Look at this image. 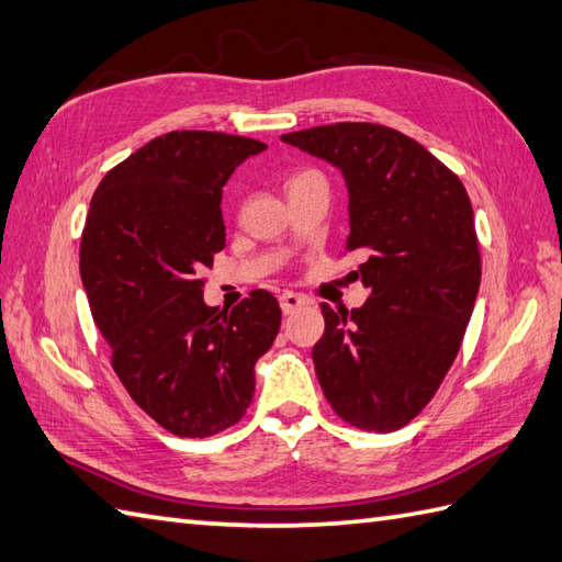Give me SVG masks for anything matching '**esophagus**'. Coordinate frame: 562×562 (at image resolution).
I'll return each mask as SVG.
<instances>
[{
  "instance_id": "esophagus-1",
  "label": "esophagus",
  "mask_w": 562,
  "mask_h": 562,
  "mask_svg": "<svg viewBox=\"0 0 562 562\" xmlns=\"http://www.w3.org/2000/svg\"><path fill=\"white\" fill-rule=\"evenodd\" d=\"M306 304H308V302L304 300L302 294H294V292H282V294H280V306H282L284 314L300 312V308L306 306Z\"/></svg>"
}]
</instances>
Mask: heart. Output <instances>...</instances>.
I'll list each match as a JSON object with an SVG mask.
<instances>
[{
  "mask_svg": "<svg viewBox=\"0 0 562 562\" xmlns=\"http://www.w3.org/2000/svg\"><path fill=\"white\" fill-rule=\"evenodd\" d=\"M308 173H314V171H300V173H294L288 183H292V181H300V178H304V176H308Z\"/></svg>",
  "mask_w": 562,
  "mask_h": 562,
  "instance_id": "obj_1",
  "label": "heart"
}]
</instances>
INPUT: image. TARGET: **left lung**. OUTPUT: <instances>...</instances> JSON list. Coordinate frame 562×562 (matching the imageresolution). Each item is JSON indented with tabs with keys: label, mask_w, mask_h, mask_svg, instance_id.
<instances>
[{
	"label": "left lung",
	"mask_w": 562,
	"mask_h": 562,
	"mask_svg": "<svg viewBox=\"0 0 562 562\" xmlns=\"http://www.w3.org/2000/svg\"><path fill=\"white\" fill-rule=\"evenodd\" d=\"M282 142L338 166L350 193L345 254L372 290L352 312L321 304L314 367L330 408L367 432H396L432 401L461 348L481 254L459 176L420 142L376 123H336Z\"/></svg>",
	"instance_id": "8db88e82"
}]
</instances>
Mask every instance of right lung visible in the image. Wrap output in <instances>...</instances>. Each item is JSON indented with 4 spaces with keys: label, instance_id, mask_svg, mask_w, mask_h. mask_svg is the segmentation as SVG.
Instances as JSON below:
<instances>
[{
    "label": "right lung",
    "instance_id": "1",
    "mask_svg": "<svg viewBox=\"0 0 562 562\" xmlns=\"http://www.w3.org/2000/svg\"><path fill=\"white\" fill-rule=\"evenodd\" d=\"M266 149L258 139L173 130L103 176L79 246V272L111 364L151 420L212 437L254 401V367L280 330V304L254 290L232 312L202 300L226 246L222 188Z\"/></svg>",
    "mask_w": 562,
    "mask_h": 562
}]
</instances>
